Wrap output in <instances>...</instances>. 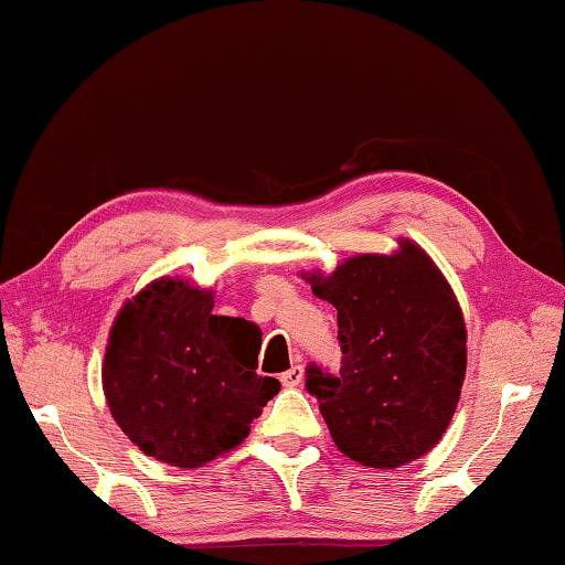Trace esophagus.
Returning <instances> with one entry per match:
<instances>
[{"instance_id":"1","label":"esophagus","mask_w":565,"mask_h":565,"mask_svg":"<svg viewBox=\"0 0 565 565\" xmlns=\"http://www.w3.org/2000/svg\"><path fill=\"white\" fill-rule=\"evenodd\" d=\"M303 381V366L301 363H296V366H291L289 371H284L281 374V384L286 386V388H296Z\"/></svg>"}]
</instances>
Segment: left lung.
<instances>
[{
	"mask_svg": "<svg viewBox=\"0 0 565 565\" xmlns=\"http://www.w3.org/2000/svg\"><path fill=\"white\" fill-rule=\"evenodd\" d=\"M337 306L341 369H306L333 444L351 461L398 468L441 441L466 376V323L451 284L424 248L359 254L303 274Z\"/></svg>",
	"mask_w": 565,
	"mask_h": 565,
	"instance_id": "8db88e82",
	"label": "left lung"
}]
</instances>
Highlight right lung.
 <instances>
[{
	"label": "right lung",
	"instance_id": "obj_1",
	"mask_svg": "<svg viewBox=\"0 0 565 565\" xmlns=\"http://www.w3.org/2000/svg\"><path fill=\"white\" fill-rule=\"evenodd\" d=\"M262 329L216 317L214 291L184 279L147 284L109 331L102 386L139 451L199 468L244 441L281 384L256 374Z\"/></svg>",
	"mask_w": 565,
	"mask_h": 565
}]
</instances>
